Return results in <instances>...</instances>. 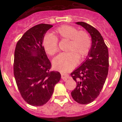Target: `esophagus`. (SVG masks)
<instances>
[{"instance_id": "esophagus-1", "label": "esophagus", "mask_w": 122, "mask_h": 122, "mask_svg": "<svg viewBox=\"0 0 122 122\" xmlns=\"http://www.w3.org/2000/svg\"><path fill=\"white\" fill-rule=\"evenodd\" d=\"M69 77H70L69 75L65 74V73H61V78H62V79H63L64 81L67 80V79H68Z\"/></svg>"}]
</instances>
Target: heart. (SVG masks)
I'll use <instances>...</instances> for the list:
<instances>
[{
    "label": "heart",
    "instance_id": "heart-1",
    "mask_svg": "<svg viewBox=\"0 0 122 122\" xmlns=\"http://www.w3.org/2000/svg\"><path fill=\"white\" fill-rule=\"evenodd\" d=\"M56 36L47 34L43 39V46L46 52L53 56L58 51V40H68L66 51L57 56L53 61L54 68L63 73L71 71L78 63V57L82 59L89 54L92 41L89 33L78 30L74 26L62 25L55 30Z\"/></svg>",
    "mask_w": 122,
    "mask_h": 122
}]
</instances>
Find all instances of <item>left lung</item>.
I'll return each instance as SVG.
<instances>
[{
    "label": "left lung",
    "instance_id": "1",
    "mask_svg": "<svg viewBox=\"0 0 122 122\" xmlns=\"http://www.w3.org/2000/svg\"><path fill=\"white\" fill-rule=\"evenodd\" d=\"M76 24L90 33L92 46L86 60L71 73L76 83L71 94L76 102L87 104L98 97L103 87L108 73L109 55L108 47L97 30L84 22Z\"/></svg>",
    "mask_w": 122,
    "mask_h": 122
}]
</instances>
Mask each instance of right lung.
Masks as SVG:
<instances>
[{
	"label": "right lung",
	"mask_w": 122,
	"mask_h": 122,
	"mask_svg": "<svg viewBox=\"0 0 122 122\" xmlns=\"http://www.w3.org/2000/svg\"><path fill=\"white\" fill-rule=\"evenodd\" d=\"M52 26L44 23L34 26L16 44L14 75L22 97L31 106H43L47 102L61 79L60 73L50 71L51 63L42 44L44 35Z\"/></svg>",
	"instance_id": "right-lung-1"
}]
</instances>
